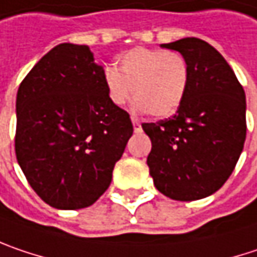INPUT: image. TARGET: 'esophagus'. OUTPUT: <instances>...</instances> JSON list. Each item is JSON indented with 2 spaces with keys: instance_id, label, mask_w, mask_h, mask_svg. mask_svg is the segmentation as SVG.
<instances>
[{
  "instance_id": "obj_1",
  "label": "esophagus",
  "mask_w": 257,
  "mask_h": 257,
  "mask_svg": "<svg viewBox=\"0 0 257 257\" xmlns=\"http://www.w3.org/2000/svg\"><path fill=\"white\" fill-rule=\"evenodd\" d=\"M133 128H135V133H140L142 132V124L139 122L138 119H133Z\"/></svg>"
}]
</instances>
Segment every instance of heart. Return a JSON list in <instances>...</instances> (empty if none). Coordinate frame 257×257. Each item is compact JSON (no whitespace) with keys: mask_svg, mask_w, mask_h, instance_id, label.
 <instances>
[{"mask_svg":"<svg viewBox=\"0 0 257 257\" xmlns=\"http://www.w3.org/2000/svg\"><path fill=\"white\" fill-rule=\"evenodd\" d=\"M189 64L173 51L133 48L118 58V68L105 70V87L112 103L124 105L135 95L136 108L154 117H168L187 93Z\"/></svg>","mask_w":257,"mask_h":257,"instance_id":"obj_1","label":"heart"}]
</instances>
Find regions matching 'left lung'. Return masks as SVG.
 <instances>
[{"mask_svg":"<svg viewBox=\"0 0 257 257\" xmlns=\"http://www.w3.org/2000/svg\"><path fill=\"white\" fill-rule=\"evenodd\" d=\"M161 46L178 51L190 74L174 117L142 124L152 142L149 174L167 197L199 200L224 186L241 155L246 95L225 58L208 42L184 38Z\"/></svg>","mask_w":257,"mask_h":257,"instance_id":"8db88e82","label":"left lung"}]
</instances>
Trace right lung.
I'll return each instance as SVG.
<instances>
[{"label":"right lung","instance_id":"right-lung-1","mask_svg":"<svg viewBox=\"0 0 257 257\" xmlns=\"http://www.w3.org/2000/svg\"><path fill=\"white\" fill-rule=\"evenodd\" d=\"M16 111V156L30 187L57 209L93 205L133 124L109 99L89 46L60 44L44 55L20 83Z\"/></svg>","mask_w":257,"mask_h":257}]
</instances>
